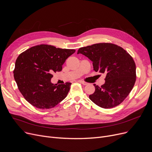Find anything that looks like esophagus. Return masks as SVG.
Returning <instances> with one entry per match:
<instances>
[{
    "mask_svg": "<svg viewBox=\"0 0 152 152\" xmlns=\"http://www.w3.org/2000/svg\"><path fill=\"white\" fill-rule=\"evenodd\" d=\"M80 83H81L82 84H83L84 86H86V85H87V84H88V83H86V82H84V81H80Z\"/></svg>",
    "mask_w": 152,
    "mask_h": 152,
    "instance_id": "esophagus-1",
    "label": "esophagus"
}]
</instances>
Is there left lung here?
Listing matches in <instances>:
<instances>
[{"label": "left lung", "mask_w": 152, "mask_h": 152, "mask_svg": "<svg viewBox=\"0 0 152 152\" xmlns=\"http://www.w3.org/2000/svg\"><path fill=\"white\" fill-rule=\"evenodd\" d=\"M93 62L94 70L105 73L101 87L94 84L95 91L89 99L100 107L111 108L121 103L129 94L136 80V67L132 57L120 46L99 43L79 49Z\"/></svg>", "instance_id": "obj_1"}]
</instances>
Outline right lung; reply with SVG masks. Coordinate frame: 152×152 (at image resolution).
<instances>
[{
  "mask_svg": "<svg viewBox=\"0 0 152 152\" xmlns=\"http://www.w3.org/2000/svg\"><path fill=\"white\" fill-rule=\"evenodd\" d=\"M75 51L41 44L20 54L15 61L14 79L30 104L40 109H49L66 97L71 83L57 86L50 80L52 74L61 71L63 64Z\"/></svg>",
  "mask_w": 152,
  "mask_h": 152,
  "instance_id": "add662e5",
  "label": "right lung"
}]
</instances>
